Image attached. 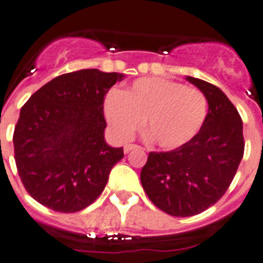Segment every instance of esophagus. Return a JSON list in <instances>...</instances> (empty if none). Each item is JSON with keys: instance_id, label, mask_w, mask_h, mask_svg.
<instances>
[{"instance_id": "34e87169", "label": "esophagus", "mask_w": 263, "mask_h": 263, "mask_svg": "<svg viewBox=\"0 0 263 263\" xmlns=\"http://www.w3.org/2000/svg\"><path fill=\"white\" fill-rule=\"evenodd\" d=\"M138 145H134V143H127V145H125V147H123V152H125V153H129V152H132V150H134V149H138Z\"/></svg>"}]
</instances>
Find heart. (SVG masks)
<instances>
[{"label":"heart","instance_id":"1","mask_svg":"<svg viewBox=\"0 0 263 263\" xmlns=\"http://www.w3.org/2000/svg\"><path fill=\"white\" fill-rule=\"evenodd\" d=\"M105 117L114 136L127 141L142 126L162 149H176L196 137L205 122L208 100L198 89L161 77L141 78L105 98Z\"/></svg>","mask_w":263,"mask_h":263}]
</instances>
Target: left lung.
I'll return each mask as SVG.
<instances>
[{
	"label": "left lung",
	"mask_w": 263,
	"mask_h": 263,
	"mask_svg": "<svg viewBox=\"0 0 263 263\" xmlns=\"http://www.w3.org/2000/svg\"><path fill=\"white\" fill-rule=\"evenodd\" d=\"M208 100L205 122L194 138L170 152H152L141 183L154 205L174 217L205 212L226 193L243 157L238 110L214 85L186 77Z\"/></svg>",
	"instance_id": "left-lung-1"
}]
</instances>
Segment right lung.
Wrapping results in <instances>:
<instances>
[{
  "instance_id": "obj_1",
  "label": "right lung",
  "mask_w": 263,
  "mask_h": 263,
  "mask_svg": "<svg viewBox=\"0 0 263 263\" xmlns=\"http://www.w3.org/2000/svg\"><path fill=\"white\" fill-rule=\"evenodd\" d=\"M125 74L84 69L53 78L21 107L14 159L26 192L60 213L80 212L104 192L122 147L105 141L104 100Z\"/></svg>"
}]
</instances>
